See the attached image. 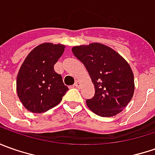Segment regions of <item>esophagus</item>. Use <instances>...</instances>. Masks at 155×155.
I'll return each mask as SVG.
<instances>
[{
  "mask_svg": "<svg viewBox=\"0 0 155 155\" xmlns=\"http://www.w3.org/2000/svg\"><path fill=\"white\" fill-rule=\"evenodd\" d=\"M74 86L77 87V88H79L80 87V82L79 81H76L74 84Z\"/></svg>",
  "mask_w": 155,
  "mask_h": 155,
  "instance_id": "obj_1",
  "label": "esophagus"
}]
</instances>
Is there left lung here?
Listing matches in <instances>:
<instances>
[{"instance_id": "obj_1", "label": "left lung", "mask_w": 155, "mask_h": 155, "mask_svg": "<svg viewBox=\"0 0 155 155\" xmlns=\"http://www.w3.org/2000/svg\"><path fill=\"white\" fill-rule=\"evenodd\" d=\"M72 52L84 64L95 85L94 97L86 100L90 110L103 117L119 114L134 95V75L128 62L100 43L74 46Z\"/></svg>"}]
</instances>
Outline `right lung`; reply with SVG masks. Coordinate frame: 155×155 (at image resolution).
Returning <instances> with one entry per match:
<instances>
[{
	"instance_id": "right-lung-1",
	"label": "right lung",
	"mask_w": 155,
	"mask_h": 155,
	"mask_svg": "<svg viewBox=\"0 0 155 155\" xmlns=\"http://www.w3.org/2000/svg\"><path fill=\"white\" fill-rule=\"evenodd\" d=\"M64 45L45 43L36 46L21 65L17 76V93L25 108L33 113H43L55 107L68 91L54 64Z\"/></svg>"
}]
</instances>
